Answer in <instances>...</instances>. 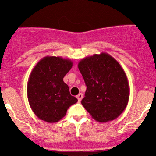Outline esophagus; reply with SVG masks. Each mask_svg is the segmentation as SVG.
<instances>
[{"instance_id": "34e87169", "label": "esophagus", "mask_w": 156, "mask_h": 156, "mask_svg": "<svg viewBox=\"0 0 156 156\" xmlns=\"http://www.w3.org/2000/svg\"><path fill=\"white\" fill-rule=\"evenodd\" d=\"M83 94H82V93H79V94H78V95H77V98H78V102H80L81 101V100H82V98H83Z\"/></svg>"}]
</instances>
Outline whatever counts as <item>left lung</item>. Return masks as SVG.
<instances>
[{"label":"left lung","mask_w":156,"mask_h":156,"mask_svg":"<svg viewBox=\"0 0 156 156\" xmlns=\"http://www.w3.org/2000/svg\"><path fill=\"white\" fill-rule=\"evenodd\" d=\"M87 85L81 103L96 121L117 119L128 105V78L119 62L106 53L82 58L78 64Z\"/></svg>","instance_id":"obj_1"}]
</instances>
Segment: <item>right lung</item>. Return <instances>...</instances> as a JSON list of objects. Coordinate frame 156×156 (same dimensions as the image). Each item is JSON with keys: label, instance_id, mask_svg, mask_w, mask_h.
<instances>
[{"label": "right lung", "instance_id": "add662e5", "mask_svg": "<svg viewBox=\"0 0 156 156\" xmlns=\"http://www.w3.org/2000/svg\"><path fill=\"white\" fill-rule=\"evenodd\" d=\"M73 62L60 56H45L32 69L27 84V95L31 108L39 119L57 122L67 109L78 102L64 82Z\"/></svg>", "mask_w": 156, "mask_h": 156}]
</instances>
